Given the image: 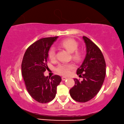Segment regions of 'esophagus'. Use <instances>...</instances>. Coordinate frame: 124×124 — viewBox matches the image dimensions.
Listing matches in <instances>:
<instances>
[{
	"mask_svg": "<svg viewBox=\"0 0 124 124\" xmlns=\"http://www.w3.org/2000/svg\"><path fill=\"white\" fill-rule=\"evenodd\" d=\"M67 79V78H66V77H62V80L63 81H64V80H66Z\"/></svg>",
	"mask_w": 124,
	"mask_h": 124,
	"instance_id": "esophagus-1",
	"label": "esophagus"
}]
</instances>
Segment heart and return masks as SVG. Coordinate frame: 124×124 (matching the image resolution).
<instances>
[{
	"label": "heart",
	"mask_w": 124,
	"mask_h": 124,
	"mask_svg": "<svg viewBox=\"0 0 124 124\" xmlns=\"http://www.w3.org/2000/svg\"><path fill=\"white\" fill-rule=\"evenodd\" d=\"M60 45L64 47L69 52L72 53V56L75 59L79 60L81 57V52L78 50V44L72 39H66L63 40L60 43ZM48 56L51 60H54L56 57V49L54 46L50 48L48 52ZM74 68V65L72 63H62L58 65L56 67V72L63 75H67L70 73V70Z\"/></svg>",
	"instance_id": "1"
}]
</instances>
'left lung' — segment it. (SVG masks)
Here are the masks:
<instances>
[{
  "instance_id": "obj_1",
  "label": "left lung",
  "mask_w": 124,
  "mask_h": 124,
  "mask_svg": "<svg viewBox=\"0 0 124 124\" xmlns=\"http://www.w3.org/2000/svg\"><path fill=\"white\" fill-rule=\"evenodd\" d=\"M83 38L86 54L77 74L83 80L80 81L75 78V85L70 90L72 98L79 102L89 101L97 95L104 82L106 72V62L100 48L86 37Z\"/></svg>"
}]
</instances>
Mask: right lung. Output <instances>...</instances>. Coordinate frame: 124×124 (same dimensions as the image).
Here are the masks:
<instances>
[{"instance_id":"add662e5","label":"right lung","mask_w":124,"mask_h":124,"mask_svg":"<svg viewBox=\"0 0 124 124\" xmlns=\"http://www.w3.org/2000/svg\"><path fill=\"white\" fill-rule=\"evenodd\" d=\"M57 38H44L35 41L28 47L22 60V75L26 89L33 99L41 103L54 99L62 80L58 75L51 78L44 75L48 68V52Z\"/></svg>"}]
</instances>
